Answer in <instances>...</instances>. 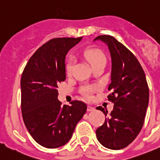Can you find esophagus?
Returning a JSON list of instances; mask_svg holds the SVG:
<instances>
[{
  "label": "esophagus",
  "mask_w": 160,
  "mask_h": 160,
  "mask_svg": "<svg viewBox=\"0 0 160 160\" xmlns=\"http://www.w3.org/2000/svg\"><path fill=\"white\" fill-rule=\"evenodd\" d=\"M87 110L88 112L90 111H93V110H95V108L92 107H91V106H88V108H87Z\"/></svg>",
  "instance_id": "obj_1"
}]
</instances>
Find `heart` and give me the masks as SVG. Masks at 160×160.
<instances>
[{
  "instance_id": "1",
  "label": "heart",
  "mask_w": 160,
  "mask_h": 160,
  "mask_svg": "<svg viewBox=\"0 0 160 160\" xmlns=\"http://www.w3.org/2000/svg\"><path fill=\"white\" fill-rule=\"evenodd\" d=\"M83 57L91 64L92 67L98 65L101 63H106V57L104 53L98 49H88L83 52ZM75 65V60L73 58H70L68 60L65 66L67 74H70ZM91 89L89 88H83V93L87 97L91 96Z\"/></svg>"
}]
</instances>
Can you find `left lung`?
Listing matches in <instances>:
<instances>
[{"label": "left lung", "mask_w": 160, "mask_h": 160, "mask_svg": "<svg viewBox=\"0 0 160 160\" xmlns=\"http://www.w3.org/2000/svg\"><path fill=\"white\" fill-rule=\"evenodd\" d=\"M108 46L111 58V73L108 99L114 109L102 126L96 129V137L104 147L119 150L127 147L141 132L149 102V89L145 73L135 56L110 35L94 39ZM107 116L108 111L97 107Z\"/></svg>", "instance_id": "obj_1"}]
</instances>
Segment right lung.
<instances>
[{
	"label": "right lung",
	"mask_w": 160,
	"mask_h": 160,
	"mask_svg": "<svg viewBox=\"0 0 160 160\" xmlns=\"http://www.w3.org/2000/svg\"><path fill=\"white\" fill-rule=\"evenodd\" d=\"M81 39L82 37L50 40L32 55L22 74L23 122L33 139L47 148L67 144L87 110V105L77 100L62 107L57 90L58 83L66 78L65 56Z\"/></svg>",
	"instance_id": "obj_1"
}]
</instances>
